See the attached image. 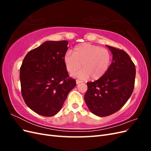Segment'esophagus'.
<instances>
[{"label":"esophagus","instance_id":"obj_1","mask_svg":"<svg viewBox=\"0 0 151 151\" xmlns=\"http://www.w3.org/2000/svg\"><path fill=\"white\" fill-rule=\"evenodd\" d=\"M82 81H81V80H79V79H77L76 80V84H79V83H82Z\"/></svg>","mask_w":151,"mask_h":151}]
</instances>
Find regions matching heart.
<instances>
[{"label": "heart", "instance_id": "b5f03b06", "mask_svg": "<svg viewBox=\"0 0 151 151\" xmlns=\"http://www.w3.org/2000/svg\"><path fill=\"white\" fill-rule=\"evenodd\" d=\"M67 70L73 74L81 67L83 69L73 76L93 80L101 79L108 71L112 55L108 50L90 43H83L75 47L73 53L67 52L63 58Z\"/></svg>", "mask_w": 151, "mask_h": 151}]
</instances>
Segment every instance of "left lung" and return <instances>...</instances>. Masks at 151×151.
Instances as JSON below:
<instances>
[{"instance_id": "obj_1", "label": "left lung", "mask_w": 151, "mask_h": 151, "mask_svg": "<svg viewBox=\"0 0 151 151\" xmlns=\"http://www.w3.org/2000/svg\"><path fill=\"white\" fill-rule=\"evenodd\" d=\"M106 47L113 55L108 71L101 79L87 83L84 100L89 110L98 116H106L116 112L133 92L135 66L123 50Z\"/></svg>"}]
</instances>
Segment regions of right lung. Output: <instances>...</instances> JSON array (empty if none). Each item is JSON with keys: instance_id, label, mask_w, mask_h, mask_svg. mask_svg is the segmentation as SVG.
<instances>
[{"instance_id": "1", "label": "right lung", "mask_w": 151, "mask_h": 151, "mask_svg": "<svg viewBox=\"0 0 151 151\" xmlns=\"http://www.w3.org/2000/svg\"><path fill=\"white\" fill-rule=\"evenodd\" d=\"M68 42L47 41L29 52L20 68L21 93L31 109L44 116L59 112L76 85L68 78L63 58Z\"/></svg>"}]
</instances>
